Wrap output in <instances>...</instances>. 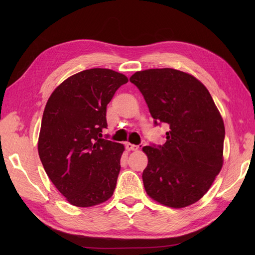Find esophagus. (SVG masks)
<instances>
[{
  "mask_svg": "<svg viewBox=\"0 0 255 255\" xmlns=\"http://www.w3.org/2000/svg\"><path fill=\"white\" fill-rule=\"evenodd\" d=\"M126 148H127L128 151H136V150L139 149V145L128 142V143H126Z\"/></svg>",
  "mask_w": 255,
  "mask_h": 255,
  "instance_id": "obj_1",
  "label": "esophagus"
}]
</instances>
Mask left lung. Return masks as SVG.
Returning <instances> with one entry per match:
<instances>
[{
  "mask_svg": "<svg viewBox=\"0 0 255 255\" xmlns=\"http://www.w3.org/2000/svg\"><path fill=\"white\" fill-rule=\"evenodd\" d=\"M142 94L154 126L166 123L163 145H145L144 189L153 200L173 208L199 201L223 164L225 125L204 85L175 69H149L129 78Z\"/></svg>",
  "mask_w": 255,
  "mask_h": 255,
  "instance_id": "obj_1",
  "label": "left lung"
}]
</instances>
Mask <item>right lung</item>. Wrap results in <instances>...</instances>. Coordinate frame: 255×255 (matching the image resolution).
Here are the masks:
<instances>
[{
  "label": "right lung",
  "instance_id": "1",
  "mask_svg": "<svg viewBox=\"0 0 255 255\" xmlns=\"http://www.w3.org/2000/svg\"><path fill=\"white\" fill-rule=\"evenodd\" d=\"M128 81L110 69L84 70L61 83L45 105L38 153L50 180L72 205L94 206L114 194L125 146L102 133L107 104Z\"/></svg>",
  "mask_w": 255,
  "mask_h": 255
}]
</instances>
